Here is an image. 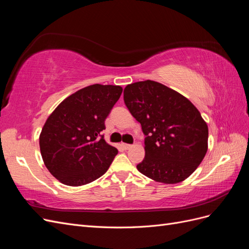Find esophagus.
<instances>
[{
	"instance_id": "34e87169",
	"label": "esophagus",
	"mask_w": 249,
	"mask_h": 249,
	"mask_svg": "<svg viewBox=\"0 0 249 249\" xmlns=\"http://www.w3.org/2000/svg\"><path fill=\"white\" fill-rule=\"evenodd\" d=\"M123 147L124 148V149H130L131 147H132V145L131 144H127V143H123Z\"/></svg>"
}]
</instances>
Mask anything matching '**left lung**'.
<instances>
[{
  "label": "left lung",
  "instance_id": "1",
  "mask_svg": "<svg viewBox=\"0 0 249 249\" xmlns=\"http://www.w3.org/2000/svg\"><path fill=\"white\" fill-rule=\"evenodd\" d=\"M124 101L145 135V157L137 169L164 184L182 182L198 167L208 150L209 130L194 105L155 81L127 85Z\"/></svg>",
  "mask_w": 249,
  "mask_h": 249
}]
</instances>
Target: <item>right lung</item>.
Returning <instances> with one entry per match:
<instances>
[{"instance_id": "add662e5", "label": "right lung", "mask_w": 249, "mask_h": 249, "mask_svg": "<svg viewBox=\"0 0 249 249\" xmlns=\"http://www.w3.org/2000/svg\"><path fill=\"white\" fill-rule=\"evenodd\" d=\"M123 88L94 84L70 95L44 124L39 146L49 171L67 186H82L102 177L118 150L103 131Z\"/></svg>"}]
</instances>
